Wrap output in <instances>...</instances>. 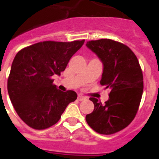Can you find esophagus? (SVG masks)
Instances as JSON below:
<instances>
[{"instance_id":"obj_1","label":"esophagus","mask_w":159,"mask_h":159,"mask_svg":"<svg viewBox=\"0 0 159 159\" xmlns=\"http://www.w3.org/2000/svg\"><path fill=\"white\" fill-rule=\"evenodd\" d=\"M86 99H87V98L84 97V96H82V95L77 96V100H78V101H84V100H86Z\"/></svg>"}]
</instances>
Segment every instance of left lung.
<instances>
[{"label": "left lung", "mask_w": 159, "mask_h": 159, "mask_svg": "<svg viewBox=\"0 0 159 159\" xmlns=\"http://www.w3.org/2000/svg\"><path fill=\"white\" fill-rule=\"evenodd\" d=\"M86 46L102 61L100 84L110 90L104 104L91 98L94 110L86 116V121L97 133L112 134L129 125L136 116L143 91V72L135 54L123 43L101 39Z\"/></svg>", "instance_id": "8db88e82"}]
</instances>
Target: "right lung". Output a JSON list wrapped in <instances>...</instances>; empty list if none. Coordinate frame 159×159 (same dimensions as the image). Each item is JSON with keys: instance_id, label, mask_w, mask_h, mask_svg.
<instances>
[{"instance_id": "obj_1", "label": "right lung", "mask_w": 159, "mask_h": 159, "mask_svg": "<svg viewBox=\"0 0 159 159\" xmlns=\"http://www.w3.org/2000/svg\"><path fill=\"white\" fill-rule=\"evenodd\" d=\"M84 42H38L16 55L7 90L16 112L29 127L38 130L50 128L77 99L74 91L58 90L52 76H60Z\"/></svg>"}]
</instances>
